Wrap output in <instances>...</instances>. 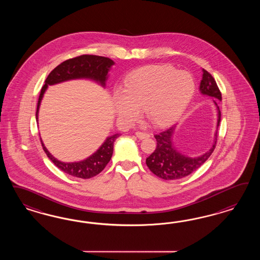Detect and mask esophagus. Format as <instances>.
Here are the masks:
<instances>
[{
    "mask_svg": "<svg viewBox=\"0 0 260 260\" xmlns=\"http://www.w3.org/2000/svg\"><path fill=\"white\" fill-rule=\"evenodd\" d=\"M135 135H136V137H138L139 139H146V138H148V137H150V135L148 134H145V133H141V132H136L135 133Z\"/></svg>",
    "mask_w": 260,
    "mask_h": 260,
    "instance_id": "esophagus-1",
    "label": "esophagus"
}]
</instances>
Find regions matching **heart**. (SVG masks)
I'll return each mask as SVG.
<instances>
[{
    "instance_id": "1",
    "label": "heart",
    "mask_w": 260,
    "mask_h": 260,
    "mask_svg": "<svg viewBox=\"0 0 260 260\" xmlns=\"http://www.w3.org/2000/svg\"><path fill=\"white\" fill-rule=\"evenodd\" d=\"M196 92V82L186 71L165 64L148 66L131 73L123 90L113 95L119 118L133 123L143 109L146 118L155 126H166L179 118Z\"/></svg>"
}]
</instances>
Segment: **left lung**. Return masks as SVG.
<instances>
[{
    "mask_svg": "<svg viewBox=\"0 0 260 260\" xmlns=\"http://www.w3.org/2000/svg\"><path fill=\"white\" fill-rule=\"evenodd\" d=\"M202 72L203 74L202 80L200 82L199 90L201 94L213 98V103L217 110V125L213 137V146L203 154L196 157H190L180 152L174 145L173 135L177 124L155 134L154 137L157 142V146L155 150L146 159V164L149 167L151 173H154L156 176L164 180L180 179L193 173L199 167L204 164L205 161L211 156L215 148L217 140V131L221 118L220 110L217 105L218 102L217 100L221 101L222 97L220 90L213 76L208 71H205L204 69L202 70Z\"/></svg>",
    "mask_w": 260,
    "mask_h": 260,
    "instance_id": "8db88e82",
    "label": "left lung"
}]
</instances>
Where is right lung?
<instances>
[{"instance_id":"add662e5","label":"right lung","mask_w":260,"mask_h":260,"mask_svg":"<svg viewBox=\"0 0 260 260\" xmlns=\"http://www.w3.org/2000/svg\"><path fill=\"white\" fill-rule=\"evenodd\" d=\"M114 62L107 57L96 55H82L67 60L51 71L45 81V86L42 87L39 100L37 104L36 121L38 122L39 109L44 94L48 86H53L71 80L76 79H88L99 84L103 87H106V82ZM121 134H115L108 136L100 148L88 157L77 162H63L54 157L45 147V144L41 138L43 149L47 153L54 165L57 166L63 173L72 176L87 179L91 178L98 173H101L105 167L110 162L113 153L114 142Z\"/></svg>"}]
</instances>
